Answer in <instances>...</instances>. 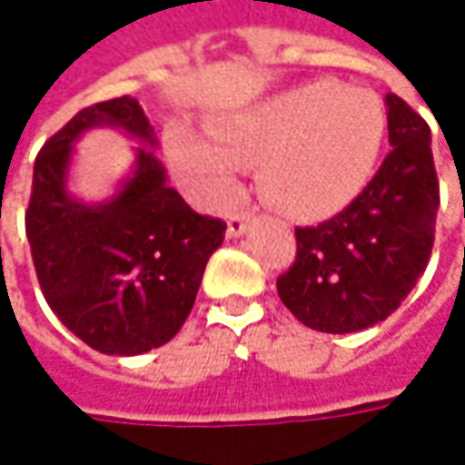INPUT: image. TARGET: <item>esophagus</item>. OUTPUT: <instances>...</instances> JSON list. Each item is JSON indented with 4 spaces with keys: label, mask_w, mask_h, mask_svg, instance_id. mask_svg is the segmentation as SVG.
<instances>
[{
    "label": "esophagus",
    "mask_w": 465,
    "mask_h": 465,
    "mask_svg": "<svg viewBox=\"0 0 465 465\" xmlns=\"http://www.w3.org/2000/svg\"><path fill=\"white\" fill-rule=\"evenodd\" d=\"M249 229V216H232L229 218V236L232 239H239V236H244Z\"/></svg>",
    "instance_id": "obj_1"
}]
</instances>
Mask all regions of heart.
I'll use <instances>...</instances> for the list:
<instances>
[{"label":"heart","instance_id":"heart-1","mask_svg":"<svg viewBox=\"0 0 465 465\" xmlns=\"http://www.w3.org/2000/svg\"><path fill=\"white\" fill-rule=\"evenodd\" d=\"M386 136L376 94L340 82H306L213 123L167 131L172 167L208 205L236 195L244 164H260V190L285 216L319 223L342 213L371 183Z\"/></svg>","mask_w":465,"mask_h":465}]
</instances>
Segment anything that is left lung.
Here are the masks:
<instances>
[{"mask_svg":"<svg viewBox=\"0 0 465 465\" xmlns=\"http://www.w3.org/2000/svg\"><path fill=\"white\" fill-rule=\"evenodd\" d=\"M383 103L393 149L342 213L296 229V262L278 278L282 303L316 331L383 322L430 262L440 205L430 125L396 94Z\"/></svg>","mask_w":465,"mask_h":465,"instance_id":"8db88e82","label":"left lung"}]
</instances>
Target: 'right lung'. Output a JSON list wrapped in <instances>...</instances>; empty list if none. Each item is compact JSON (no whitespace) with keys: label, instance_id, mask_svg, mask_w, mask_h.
Instances as JSON below:
<instances>
[{"label":"right lung","instance_id":"add662e5","mask_svg":"<svg viewBox=\"0 0 465 465\" xmlns=\"http://www.w3.org/2000/svg\"><path fill=\"white\" fill-rule=\"evenodd\" d=\"M94 127L142 146L113 196L82 202L71 190L73 153ZM153 149V125L125 94L76 113L33 169L25 229L43 296L64 327L104 355H141L180 331L226 232L221 218L195 213L169 187Z\"/></svg>","mask_w":465,"mask_h":465}]
</instances>
